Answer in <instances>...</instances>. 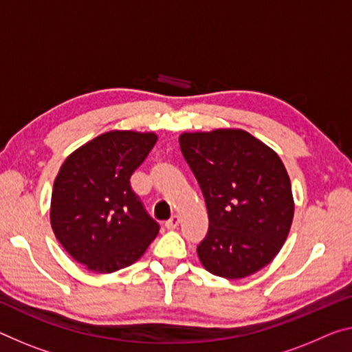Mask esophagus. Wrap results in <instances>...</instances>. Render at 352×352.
Instances as JSON below:
<instances>
[{"label":"esophagus","mask_w":352,"mask_h":352,"mask_svg":"<svg viewBox=\"0 0 352 352\" xmlns=\"http://www.w3.org/2000/svg\"><path fill=\"white\" fill-rule=\"evenodd\" d=\"M178 224H180V216L174 214L169 221H166L164 226H166V228H169V230H174V228L178 227Z\"/></svg>","instance_id":"34e87169"}]
</instances>
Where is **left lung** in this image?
Wrapping results in <instances>:
<instances>
[{
	"instance_id": "left-lung-1",
	"label": "left lung",
	"mask_w": 352,
	"mask_h": 352,
	"mask_svg": "<svg viewBox=\"0 0 352 352\" xmlns=\"http://www.w3.org/2000/svg\"><path fill=\"white\" fill-rule=\"evenodd\" d=\"M178 141L208 211L200 263L224 278L248 277L271 263L294 216L292 183L278 155L236 128L183 133Z\"/></svg>"
}]
</instances>
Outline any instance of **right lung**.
Masks as SVG:
<instances>
[{
	"label": "right lung",
	"instance_id": "right-lung-1",
	"mask_svg": "<svg viewBox=\"0 0 352 352\" xmlns=\"http://www.w3.org/2000/svg\"><path fill=\"white\" fill-rule=\"evenodd\" d=\"M155 133L108 131L67 156L56 177L50 221L58 241L89 271L135 263L160 232L130 185Z\"/></svg>",
	"mask_w": 352,
	"mask_h": 352
}]
</instances>
